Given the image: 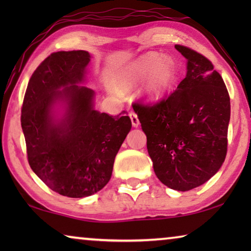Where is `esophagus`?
<instances>
[{"instance_id": "34e87169", "label": "esophagus", "mask_w": 251, "mask_h": 251, "mask_svg": "<svg viewBox=\"0 0 251 251\" xmlns=\"http://www.w3.org/2000/svg\"><path fill=\"white\" fill-rule=\"evenodd\" d=\"M129 117H130V121H131V124H133V126L134 127H138L139 120H138L137 115H136L134 112H130L129 113Z\"/></svg>"}]
</instances>
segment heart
Returning a JSON list of instances; mask_svg holds the SVG:
<instances>
[{
	"instance_id": "obj_1",
	"label": "heart",
	"mask_w": 251,
	"mask_h": 251,
	"mask_svg": "<svg viewBox=\"0 0 251 251\" xmlns=\"http://www.w3.org/2000/svg\"><path fill=\"white\" fill-rule=\"evenodd\" d=\"M148 73L146 92L151 99L163 96L171 88L176 76L175 65L171 58L151 53L144 55L128 67L122 80V86L124 88L134 86Z\"/></svg>"
}]
</instances>
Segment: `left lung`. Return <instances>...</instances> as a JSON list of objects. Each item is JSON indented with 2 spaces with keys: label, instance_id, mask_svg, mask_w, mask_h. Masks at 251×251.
<instances>
[{
  "label": "left lung",
  "instance_id": "left-lung-1",
  "mask_svg": "<svg viewBox=\"0 0 251 251\" xmlns=\"http://www.w3.org/2000/svg\"><path fill=\"white\" fill-rule=\"evenodd\" d=\"M175 49L187 61L177 88L157 103H133L158 179L187 192L210 179L227 155L230 99L224 79L201 53Z\"/></svg>",
  "mask_w": 251,
  "mask_h": 251
}]
</instances>
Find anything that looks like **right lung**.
<instances>
[{
  "instance_id": "right-lung-1",
  "label": "right lung",
  "mask_w": 251,
  "mask_h": 251,
  "mask_svg": "<svg viewBox=\"0 0 251 251\" xmlns=\"http://www.w3.org/2000/svg\"><path fill=\"white\" fill-rule=\"evenodd\" d=\"M90 61L86 50L50 54L29 78L21 114L32 171L54 192L72 198L91 196L107 184L131 128L125 110L117 116L97 112L94 91L77 85ZM58 101L66 105L61 120L52 113Z\"/></svg>"
}]
</instances>
